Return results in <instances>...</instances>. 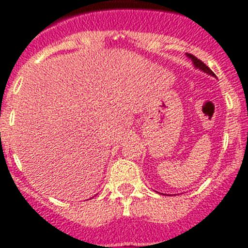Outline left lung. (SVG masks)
Returning a JSON list of instances; mask_svg holds the SVG:
<instances>
[{
	"label": "left lung",
	"mask_w": 248,
	"mask_h": 248,
	"mask_svg": "<svg viewBox=\"0 0 248 248\" xmlns=\"http://www.w3.org/2000/svg\"><path fill=\"white\" fill-rule=\"evenodd\" d=\"M187 57H189V58H191V59H192V62H194V65H195V67L199 68V69H201V71L205 72V73L210 74V76H215L214 72H212L211 69H210V68L205 64V63L201 62L200 59H198V58H196V57H195V56H192V54H187Z\"/></svg>",
	"instance_id": "left-lung-1"
}]
</instances>
